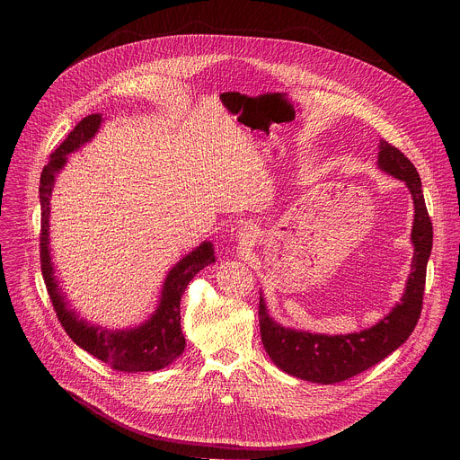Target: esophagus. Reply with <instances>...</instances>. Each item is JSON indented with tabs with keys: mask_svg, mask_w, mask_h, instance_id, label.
<instances>
[{
	"mask_svg": "<svg viewBox=\"0 0 460 460\" xmlns=\"http://www.w3.org/2000/svg\"><path fill=\"white\" fill-rule=\"evenodd\" d=\"M237 239H239V243H241L243 246L252 244L253 239H255V230H253V226L243 225V226L239 228V232H237Z\"/></svg>",
	"mask_w": 460,
	"mask_h": 460,
	"instance_id": "1",
	"label": "esophagus"
}]
</instances>
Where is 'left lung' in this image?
<instances>
[{"instance_id":"8db88e82","label":"left lung","mask_w":460,"mask_h":460,"mask_svg":"<svg viewBox=\"0 0 460 460\" xmlns=\"http://www.w3.org/2000/svg\"><path fill=\"white\" fill-rule=\"evenodd\" d=\"M379 168L403 181L414 201L412 246L414 257L405 292L394 310L372 328L350 334H314L276 324L259 305L261 336L269 358L283 372L319 385L347 381L396 350L416 328L421 308L427 262L432 252V223L427 212L421 181L414 164L386 139L379 145Z\"/></svg>"}]
</instances>
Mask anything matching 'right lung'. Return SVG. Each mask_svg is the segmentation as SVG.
I'll return each instance as SVG.
<instances>
[{"label":"right lung","instance_id":"right-lung-1","mask_svg":"<svg viewBox=\"0 0 460 460\" xmlns=\"http://www.w3.org/2000/svg\"><path fill=\"white\" fill-rule=\"evenodd\" d=\"M102 117L99 113L84 117L64 143L51 154L49 163L40 175V267L44 283L48 287L53 308L66 334L83 350L119 372H154L173 363L186 347V338L181 328V299L188 283L198 272L214 262L212 243H201L195 252L186 255L166 276L161 299L155 314L141 326L132 329L108 331L90 326L77 317L66 303V296L58 287L55 269L49 255V199L55 186L57 173L66 166V155L90 141L101 128Z\"/></svg>","mask_w":460,"mask_h":460}]
</instances>
